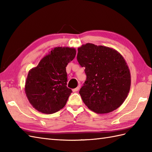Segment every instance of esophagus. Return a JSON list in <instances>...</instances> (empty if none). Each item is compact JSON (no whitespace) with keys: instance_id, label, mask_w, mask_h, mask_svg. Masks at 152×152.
I'll list each match as a JSON object with an SVG mask.
<instances>
[{"instance_id":"esophagus-1","label":"esophagus","mask_w":152,"mask_h":152,"mask_svg":"<svg viewBox=\"0 0 152 152\" xmlns=\"http://www.w3.org/2000/svg\"><path fill=\"white\" fill-rule=\"evenodd\" d=\"M80 86L79 85L78 87H77V88H76L75 89H72V91H74V92H76V91H78V90L80 89Z\"/></svg>"}]
</instances>
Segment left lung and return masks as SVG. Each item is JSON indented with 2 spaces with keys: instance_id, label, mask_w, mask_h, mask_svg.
I'll list each match as a JSON object with an SVG mask.
<instances>
[{
  "instance_id": "obj_1",
  "label": "left lung",
  "mask_w": 152,
  "mask_h": 152,
  "mask_svg": "<svg viewBox=\"0 0 152 152\" xmlns=\"http://www.w3.org/2000/svg\"><path fill=\"white\" fill-rule=\"evenodd\" d=\"M87 79L79 93L89 109L107 114L120 106L129 93L131 73L124 57L111 48L87 43L78 48Z\"/></svg>"
}]
</instances>
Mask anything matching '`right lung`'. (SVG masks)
Masks as SVG:
<instances>
[{
    "instance_id": "1",
    "label": "right lung",
    "mask_w": 152,
    "mask_h": 152,
    "mask_svg": "<svg viewBox=\"0 0 152 152\" xmlns=\"http://www.w3.org/2000/svg\"><path fill=\"white\" fill-rule=\"evenodd\" d=\"M76 53L74 48L56 47L40 60L37 66L28 71L25 94L38 112L51 114L65 106L72 92L66 87V67Z\"/></svg>"
}]
</instances>
